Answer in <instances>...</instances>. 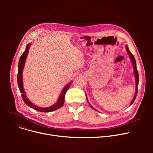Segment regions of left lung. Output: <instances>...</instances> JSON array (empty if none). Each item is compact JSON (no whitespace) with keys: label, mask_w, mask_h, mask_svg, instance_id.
Returning a JSON list of instances; mask_svg holds the SVG:
<instances>
[{"label":"left lung","mask_w":153,"mask_h":153,"mask_svg":"<svg viewBox=\"0 0 153 153\" xmlns=\"http://www.w3.org/2000/svg\"><path fill=\"white\" fill-rule=\"evenodd\" d=\"M126 51H127L128 55H129L130 58V59H131V62H132V64H133V71H134V77H135V82H136L135 94H134V97H133V98L131 102H130V105H132L133 103L134 102V100H135V99H136V95H137V94H138V83H139V76H138V70H137V68H136V60H135V59H134V56L131 54V53L130 52V51L129 50V49H128V45H126ZM86 99H87V100L88 103H89V105H90V106L91 107V108H93L94 110H97L94 107H93L91 105V104L90 103V102H89V100H88V99H87V95H86Z\"/></svg>","instance_id":"8db88e82"}]
</instances>
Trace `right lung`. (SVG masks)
<instances>
[{
  "label": "right lung",
  "mask_w": 153,
  "mask_h": 153,
  "mask_svg": "<svg viewBox=\"0 0 153 153\" xmlns=\"http://www.w3.org/2000/svg\"><path fill=\"white\" fill-rule=\"evenodd\" d=\"M31 43H28L27 46H26V49L25 51L23 52L22 55L21 56V57L20 58L19 62V70H18V74H17V82H18V86L20 89V91L21 92V95L22 99L23 101L25 102V103L27 104V105L32 108L34 110H36L37 111H41V112H50L54 111L56 110H57L59 108H61L64 103V97H65V94L68 89L69 88L72 81L70 82L69 84H68L65 87L63 88V89L59 95V97L58 99V101L56 102L54 105L48 107H39L35 104L32 103L27 97V96L25 92V91H24V88H23V77H22V74H23V70L24 68V66H25V63L26 61V59L27 58V55L28 53V51L30 49V47L31 46Z\"/></svg>",
  "instance_id": "obj_1"
}]
</instances>
